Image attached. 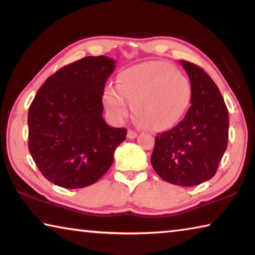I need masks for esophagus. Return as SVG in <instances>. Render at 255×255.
Masks as SVG:
<instances>
[{
  "label": "esophagus",
  "mask_w": 255,
  "mask_h": 255,
  "mask_svg": "<svg viewBox=\"0 0 255 255\" xmlns=\"http://www.w3.org/2000/svg\"><path fill=\"white\" fill-rule=\"evenodd\" d=\"M127 137L130 138V139H133V138L137 137V132L135 130H131V129H129L128 133H127Z\"/></svg>",
  "instance_id": "1"
}]
</instances>
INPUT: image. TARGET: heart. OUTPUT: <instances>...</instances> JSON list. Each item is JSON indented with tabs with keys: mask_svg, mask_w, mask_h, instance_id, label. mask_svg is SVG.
<instances>
[{
	"mask_svg": "<svg viewBox=\"0 0 255 255\" xmlns=\"http://www.w3.org/2000/svg\"><path fill=\"white\" fill-rule=\"evenodd\" d=\"M191 100V84L175 67L164 62H147L119 74L117 88L108 86L103 102L110 115L123 120L132 111L138 123L148 129L173 126Z\"/></svg>",
	"mask_w": 255,
	"mask_h": 255,
	"instance_id": "b5f03b06",
	"label": "heart"
}]
</instances>
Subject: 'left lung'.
<instances>
[{"instance_id":"left-lung-1","label":"left lung","mask_w":255,"mask_h":255,"mask_svg":"<svg viewBox=\"0 0 255 255\" xmlns=\"http://www.w3.org/2000/svg\"><path fill=\"white\" fill-rule=\"evenodd\" d=\"M191 84V106L185 117L155 137L150 157L163 180L192 187L210 180L228 140V111L218 86L195 64L180 60Z\"/></svg>"}]
</instances>
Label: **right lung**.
I'll return each mask as SVG.
<instances>
[{"mask_svg":"<svg viewBox=\"0 0 255 255\" xmlns=\"http://www.w3.org/2000/svg\"><path fill=\"white\" fill-rule=\"evenodd\" d=\"M115 64L106 56H88L64 66L30 105L29 152L42 175L58 187L96 183L126 139V129L108 126L102 117L103 91Z\"/></svg>","mask_w":255,"mask_h":255,"instance_id":"1","label":"right lung"}]
</instances>
